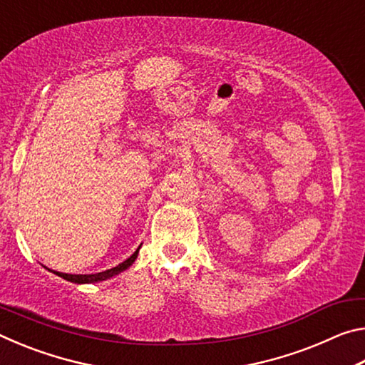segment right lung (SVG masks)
I'll return each mask as SVG.
<instances>
[{"label": "right lung", "mask_w": 365, "mask_h": 365, "mask_svg": "<svg viewBox=\"0 0 365 365\" xmlns=\"http://www.w3.org/2000/svg\"><path fill=\"white\" fill-rule=\"evenodd\" d=\"M140 248H141V245L138 246V250L135 251L130 257L125 259V261L120 262L119 265H115V267H113V269H108V270H104V272H98V274L72 275V274H63V272H56V270H51V272H53V274L59 275V277H63L64 280L72 282V283H96V282H103V280H108V279H110V277L120 274V272H123L125 269L130 267V265L135 262V259H137V256H138Z\"/></svg>", "instance_id": "1"}]
</instances>
